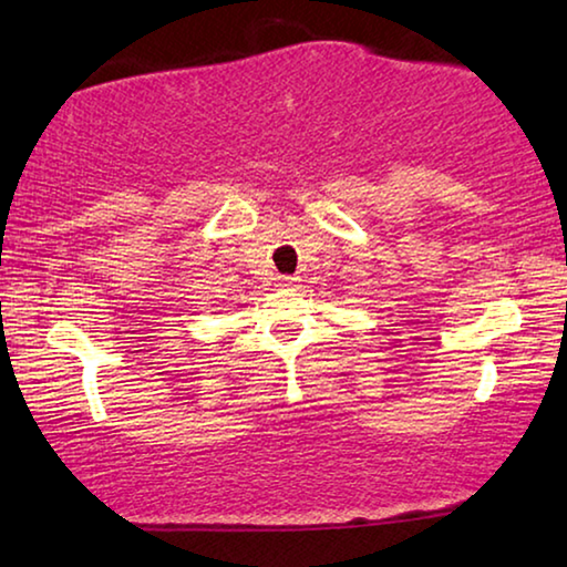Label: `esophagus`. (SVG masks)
<instances>
[{"mask_svg":"<svg viewBox=\"0 0 567 567\" xmlns=\"http://www.w3.org/2000/svg\"><path fill=\"white\" fill-rule=\"evenodd\" d=\"M295 282H297V277L285 275V277H280V282H277V285H280V287H292Z\"/></svg>","mask_w":567,"mask_h":567,"instance_id":"esophagus-1","label":"esophagus"}]
</instances>
